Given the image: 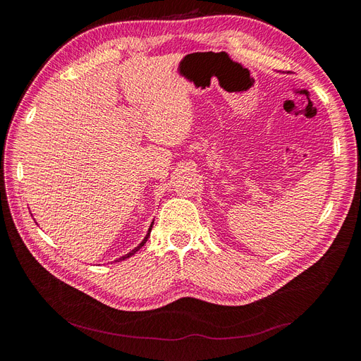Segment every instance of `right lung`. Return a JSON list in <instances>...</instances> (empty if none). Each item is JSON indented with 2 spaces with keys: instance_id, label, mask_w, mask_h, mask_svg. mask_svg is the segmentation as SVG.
<instances>
[{
  "instance_id": "obj_1",
  "label": "right lung",
  "mask_w": 361,
  "mask_h": 361,
  "mask_svg": "<svg viewBox=\"0 0 361 361\" xmlns=\"http://www.w3.org/2000/svg\"><path fill=\"white\" fill-rule=\"evenodd\" d=\"M152 226H154V223H152V224H150V227H149V231H147V233H146V236H145V239H143V241H141V243H140V244H138V245H137V247H135L134 250H130L128 255H125V256H122V257H120V259H117V262H118V260H125V259H128V257H130V256H134V255L137 253V251H138V250H140L141 247H143V245L146 244V241H147V238L150 236V232H152Z\"/></svg>"
}]
</instances>
